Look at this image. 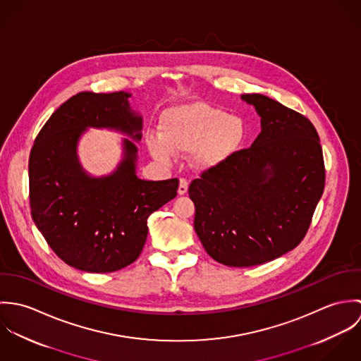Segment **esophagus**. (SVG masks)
I'll use <instances>...</instances> for the list:
<instances>
[{
  "label": "esophagus",
  "instance_id": "obj_1",
  "mask_svg": "<svg viewBox=\"0 0 361 361\" xmlns=\"http://www.w3.org/2000/svg\"><path fill=\"white\" fill-rule=\"evenodd\" d=\"M188 188H189V182L186 179H180L179 180V188H178V195H186L188 193Z\"/></svg>",
  "mask_w": 361,
  "mask_h": 361
}]
</instances>
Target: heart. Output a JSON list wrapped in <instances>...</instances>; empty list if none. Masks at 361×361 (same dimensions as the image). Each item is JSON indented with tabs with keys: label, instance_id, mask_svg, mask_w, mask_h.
<instances>
[{
	"label": "heart",
	"instance_id": "obj_1",
	"mask_svg": "<svg viewBox=\"0 0 361 361\" xmlns=\"http://www.w3.org/2000/svg\"><path fill=\"white\" fill-rule=\"evenodd\" d=\"M159 130L161 135L153 133L146 139L157 161L168 164L175 154L192 152L193 165L202 171L222 165L246 136L242 118L203 103L169 108L161 116Z\"/></svg>",
	"mask_w": 361,
	"mask_h": 361
}]
</instances>
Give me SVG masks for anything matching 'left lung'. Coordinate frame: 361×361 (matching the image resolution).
Instances as JSON below:
<instances>
[{
    "label": "left lung",
    "mask_w": 361,
    "mask_h": 361,
    "mask_svg": "<svg viewBox=\"0 0 361 361\" xmlns=\"http://www.w3.org/2000/svg\"><path fill=\"white\" fill-rule=\"evenodd\" d=\"M261 132L189 186L195 231L209 257L229 267L264 264L305 238L325 185L319 137L306 116L264 94H242Z\"/></svg>",
    "instance_id": "obj_1"
}]
</instances>
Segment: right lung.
I'll use <instances>...</instances> for the list:
<instances>
[{"label": "right lung", "mask_w": 361, "mask_h": 361, "mask_svg": "<svg viewBox=\"0 0 361 361\" xmlns=\"http://www.w3.org/2000/svg\"><path fill=\"white\" fill-rule=\"evenodd\" d=\"M130 93L82 92L62 104L36 137L29 158L32 218L54 253L68 265L92 274L128 267L140 256L147 219L176 196L178 179L137 178V147L143 116ZM92 128L114 130L123 140V158L109 174L94 177L81 165L78 142Z\"/></svg>", "instance_id": "obj_1"}]
</instances>
